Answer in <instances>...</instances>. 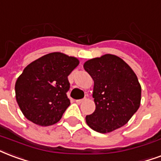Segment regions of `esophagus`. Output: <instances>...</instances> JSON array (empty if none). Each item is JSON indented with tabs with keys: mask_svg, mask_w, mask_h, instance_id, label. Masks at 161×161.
<instances>
[{
	"mask_svg": "<svg viewBox=\"0 0 161 161\" xmlns=\"http://www.w3.org/2000/svg\"><path fill=\"white\" fill-rule=\"evenodd\" d=\"M86 101V98H84V99H79V100H77L76 102H77V104H81V103H83L84 102Z\"/></svg>",
	"mask_w": 161,
	"mask_h": 161,
	"instance_id": "esophagus-1",
	"label": "esophagus"
}]
</instances>
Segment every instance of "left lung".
I'll use <instances>...</instances> for the list:
<instances>
[{"instance_id":"1","label":"left lung","mask_w":161,"mask_h":161,"mask_svg":"<svg viewBox=\"0 0 161 161\" xmlns=\"http://www.w3.org/2000/svg\"><path fill=\"white\" fill-rule=\"evenodd\" d=\"M84 70L94 80L96 110L86 116V123L100 133L125 125L138 110L141 85L137 77L123 59L105 54L84 63Z\"/></svg>"}]
</instances>
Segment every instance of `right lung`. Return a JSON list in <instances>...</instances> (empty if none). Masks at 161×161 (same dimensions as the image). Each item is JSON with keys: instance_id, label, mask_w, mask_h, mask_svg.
Segmentation results:
<instances>
[{"instance_id": "add662e5", "label": "right lung", "mask_w": 161, "mask_h": 161, "mask_svg": "<svg viewBox=\"0 0 161 161\" xmlns=\"http://www.w3.org/2000/svg\"><path fill=\"white\" fill-rule=\"evenodd\" d=\"M79 64L74 57L55 52L36 59L15 84L16 100L25 117L36 125L57 123L70 105L68 76Z\"/></svg>"}]
</instances>
